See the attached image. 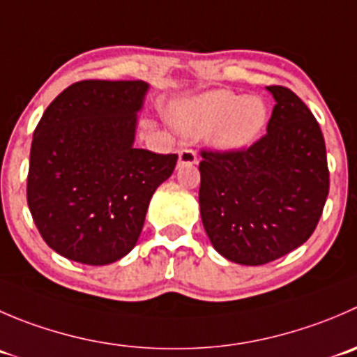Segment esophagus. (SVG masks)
Wrapping results in <instances>:
<instances>
[{"instance_id":"1","label":"esophagus","mask_w":357,"mask_h":357,"mask_svg":"<svg viewBox=\"0 0 357 357\" xmlns=\"http://www.w3.org/2000/svg\"><path fill=\"white\" fill-rule=\"evenodd\" d=\"M179 165H195L197 164V153L193 150H181L178 153Z\"/></svg>"}]
</instances>
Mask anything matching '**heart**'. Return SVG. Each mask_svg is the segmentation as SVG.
I'll return each instance as SVG.
<instances>
[{"mask_svg":"<svg viewBox=\"0 0 357 357\" xmlns=\"http://www.w3.org/2000/svg\"><path fill=\"white\" fill-rule=\"evenodd\" d=\"M172 126L183 136L207 141L218 151H238L251 146L266 123V106L256 96L213 91L176 102L169 112Z\"/></svg>","mask_w":357,"mask_h":357,"instance_id":"heart-1","label":"heart"}]
</instances>
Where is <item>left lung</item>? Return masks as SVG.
I'll list each match as a JSON object with an SVG mask.
<instances>
[{
    "label": "left lung",
    "mask_w": 357,
    "mask_h": 357,
    "mask_svg": "<svg viewBox=\"0 0 357 357\" xmlns=\"http://www.w3.org/2000/svg\"><path fill=\"white\" fill-rule=\"evenodd\" d=\"M266 134L248 150L202 151L199 204L213 248L238 265H265L316 230L330 190L326 146L305 102L286 86Z\"/></svg>",
    "instance_id": "left-lung-1"
}]
</instances>
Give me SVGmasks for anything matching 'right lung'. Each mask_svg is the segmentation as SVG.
Here are the masks:
<instances>
[{
  "mask_svg": "<svg viewBox=\"0 0 357 357\" xmlns=\"http://www.w3.org/2000/svg\"><path fill=\"white\" fill-rule=\"evenodd\" d=\"M150 83L83 79L45 109L29 155L27 206L43 241L83 265L129 255L178 155L134 146Z\"/></svg>",
  "mask_w": 357,
  "mask_h": 357,
  "instance_id": "add662e5",
  "label": "right lung"
}]
</instances>
